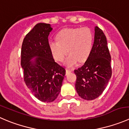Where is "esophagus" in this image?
<instances>
[{"label":"esophagus","mask_w":129,"mask_h":129,"mask_svg":"<svg viewBox=\"0 0 129 129\" xmlns=\"http://www.w3.org/2000/svg\"><path fill=\"white\" fill-rule=\"evenodd\" d=\"M66 75L68 74L69 73V72H72V70L70 69H66Z\"/></svg>","instance_id":"esophagus-1"}]
</instances>
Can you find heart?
<instances>
[{
	"mask_svg": "<svg viewBox=\"0 0 129 129\" xmlns=\"http://www.w3.org/2000/svg\"><path fill=\"white\" fill-rule=\"evenodd\" d=\"M57 40L49 42V48L53 57L62 62L65 61L68 67L74 66L78 62H82L88 57L92 46V34L89 29L66 28L60 31L57 36Z\"/></svg>",
	"mask_w": 129,
	"mask_h": 129,
	"instance_id": "b5f03b06",
	"label": "heart"
}]
</instances>
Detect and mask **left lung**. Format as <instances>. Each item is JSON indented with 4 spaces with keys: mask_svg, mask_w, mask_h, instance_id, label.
Wrapping results in <instances>:
<instances>
[{
    "mask_svg": "<svg viewBox=\"0 0 129 129\" xmlns=\"http://www.w3.org/2000/svg\"><path fill=\"white\" fill-rule=\"evenodd\" d=\"M91 52L83 66L75 70L76 89L81 98L92 100L100 96L112 76L111 55L106 36L98 26Z\"/></svg>",
    "mask_w": 129,
    "mask_h": 129,
    "instance_id": "obj_1",
    "label": "left lung"
}]
</instances>
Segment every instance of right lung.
Listing matches in <instances>:
<instances>
[{
	"label": "right lung",
	"mask_w": 129,
	"mask_h": 129,
	"mask_svg": "<svg viewBox=\"0 0 129 129\" xmlns=\"http://www.w3.org/2000/svg\"><path fill=\"white\" fill-rule=\"evenodd\" d=\"M50 24L38 23L24 38L21 48V65L24 81L36 98L43 102H52L60 92L66 69L55 62L49 48ZM37 58L34 61L30 60Z\"/></svg>",
	"instance_id": "obj_1"
}]
</instances>
